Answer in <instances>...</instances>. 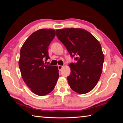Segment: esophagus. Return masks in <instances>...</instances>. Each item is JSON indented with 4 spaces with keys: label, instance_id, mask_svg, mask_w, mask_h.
Listing matches in <instances>:
<instances>
[{
    "label": "esophagus",
    "instance_id": "34e87169",
    "mask_svg": "<svg viewBox=\"0 0 123 123\" xmlns=\"http://www.w3.org/2000/svg\"><path fill=\"white\" fill-rule=\"evenodd\" d=\"M63 68V66H60V65L58 66V68H59V70H61V69Z\"/></svg>",
    "mask_w": 123,
    "mask_h": 123
}]
</instances>
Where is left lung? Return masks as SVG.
Instances as JSON below:
<instances>
[{"label": "left lung", "instance_id": "left-lung-1", "mask_svg": "<svg viewBox=\"0 0 123 123\" xmlns=\"http://www.w3.org/2000/svg\"><path fill=\"white\" fill-rule=\"evenodd\" d=\"M58 39L63 43L76 63L69 64L71 73L67 77L70 88L85 94L96 86L100 78L104 55L99 42L87 30L79 28L56 30Z\"/></svg>", "mask_w": 123, "mask_h": 123}]
</instances>
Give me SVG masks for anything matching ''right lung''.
<instances>
[{
	"mask_svg": "<svg viewBox=\"0 0 123 123\" xmlns=\"http://www.w3.org/2000/svg\"><path fill=\"white\" fill-rule=\"evenodd\" d=\"M56 35L51 29H40L29 36L20 49L19 67L22 78L33 93L40 96L50 93L59 78L57 66L45 64L48 47Z\"/></svg>",
	"mask_w": 123,
	"mask_h": 123,
	"instance_id": "obj_1",
	"label": "right lung"
}]
</instances>
